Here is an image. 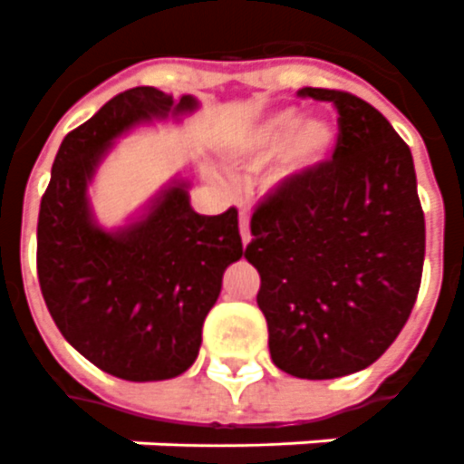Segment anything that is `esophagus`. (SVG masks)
Listing matches in <instances>:
<instances>
[{"label":"esophagus","mask_w":464,"mask_h":464,"mask_svg":"<svg viewBox=\"0 0 464 464\" xmlns=\"http://www.w3.org/2000/svg\"><path fill=\"white\" fill-rule=\"evenodd\" d=\"M239 235H242V245H249V239H252V235H249V217H247V212H239Z\"/></svg>","instance_id":"34e87169"}]
</instances>
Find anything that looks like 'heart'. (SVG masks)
Wrapping results in <instances>:
<instances>
[{"label":"heart","instance_id":"b5f03b06","mask_svg":"<svg viewBox=\"0 0 464 464\" xmlns=\"http://www.w3.org/2000/svg\"><path fill=\"white\" fill-rule=\"evenodd\" d=\"M334 132L327 121L302 120L297 110H279L259 121L242 144V154L249 160H267L282 152L279 177H297L307 172L330 154Z\"/></svg>","mask_w":464,"mask_h":464}]
</instances>
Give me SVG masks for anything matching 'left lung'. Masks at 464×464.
<instances>
[{"mask_svg":"<svg viewBox=\"0 0 464 464\" xmlns=\"http://www.w3.org/2000/svg\"><path fill=\"white\" fill-rule=\"evenodd\" d=\"M300 97L337 107L334 154L287 177L255 209L245 249L282 372L334 380L395 343L415 307L425 215L410 147L372 104L337 90Z\"/></svg>","mask_w":464,"mask_h":464,"instance_id":"1","label":"left lung"}]
</instances>
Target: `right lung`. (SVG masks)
Segmentation results:
<instances>
[{
	"mask_svg": "<svg viewBox=\"0 0 464 464\" xmlns=\"http://www.w3.org/2000/svg\"><path fill=\"white\" fill-rule=\"evenodd\" d=\"M199 107L154 87L117 94L64 137L37 222V275L52 320L104 372L157 382L187 372L225 269L242 257L237 209L199 215L177 177L127 225L104 229L90 185L114 142L140 124L182 120Z\"/></svg>",
	"mask_w": 464,
	"mask_h": 464,
	"instance_id": "1",
	"label": "right lung"
}]
</instances>
